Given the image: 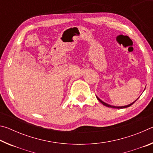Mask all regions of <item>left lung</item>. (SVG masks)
<instances>
[{
    "label": "left lung",
    "instance_id": "left-lung-1",
    "mask_svg": "<svg viewBox=\"0 0 153 153\" xmlns=\"http://www.w3.org/2000/svg\"><path fill=\"white\" fill-rule=\"evenodd\" d=\"M97 99L99 100V101L102 103V104L103 105H105V106H106V107H111V108H127V107H130L131 105H132L134 102H135L137 100H138V98H137V99L135 100V101L134 102H133L132 103H131V104H129V105H126V106H122V107H115V106H113V105H108V104H107V103H106V102H103L102 100H101L99 98H98V97H97Z\"/></svg>",
    "mask_w": 153,
    "mask_h": 153
}]
</instances>
